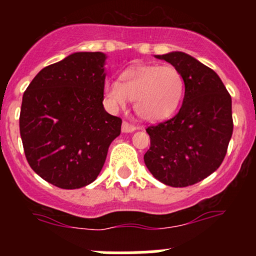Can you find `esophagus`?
Returning a JSON list of instances; mask_svg holds the SVG:
<instances>
[{"mask_svg":"<svg viewBox=\"0 0 256 256\" xmlns=\"http://www.w3.org/2000/svg\"><path fill=\"white\" fill-rule=\"evenodd\" d=\"M121 130H122V132H134V131L136 130V126L131 125V124L128 122V121H124Z\"/></svg>","mask_w":256,"mask_h":256,"instance_id":"1","label":"esophagus"}]
</instances>
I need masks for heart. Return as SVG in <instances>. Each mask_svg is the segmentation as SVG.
<instances>
[{"label":"heart","instance_id":"obj_1","mask_svg":"<svg viewBox=\"0 0 256 256\" xmlns=\"http://www.w3.org/2000/svg\"><path fill=\"white\" fill-rule=\"evenodd\" d=\"M184 92V79L174 66L138 64L124 70L120 82L106 80L104 95L112 108L134 99L135 112L146 121H161L174 115Z\"/></svg>","mask_w":256,"mask_h":256}]
</instances>
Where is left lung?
I'll use <instances>...</instances> for the list:
<instances>
[{
  "label": "left lung",
  "mask_w": 256,
  "mask_h": 256,
  "mask_svg": "<svg viewBox=\"0 0 256 256\" xmlns=\"http://www.w3.org/2000/svg\"><path fill=\"white\" fill-rule=\"evenodd\" d=\"M171 63L184 79L180 112L148 126L151 146L144 164L152 176L171 187H187L216 171L233 134L232 98L218 74L183 52L156 56Z\"/></svg>",
  "instance_id": "8db88e82"
}]
</instances>
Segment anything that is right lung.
I'll return each instance as SVG.
<instances>
[{"mask_svg": "<svg viewBox=\"0 0 256 256\" xmlns=\"http://www.w3.org/2000/svg\"><path fill=\"white\" fill-rule=\"evenodd\" d=\"M106 56L78 52L43 68L23 94L20 132L30 168L63 190L96 180L121 120L105 112Z\"/></svg>", "mask_w": 256, "mask_h": 256, "instance_id": "obj_1", "label": "right lung"}]
</instances>
